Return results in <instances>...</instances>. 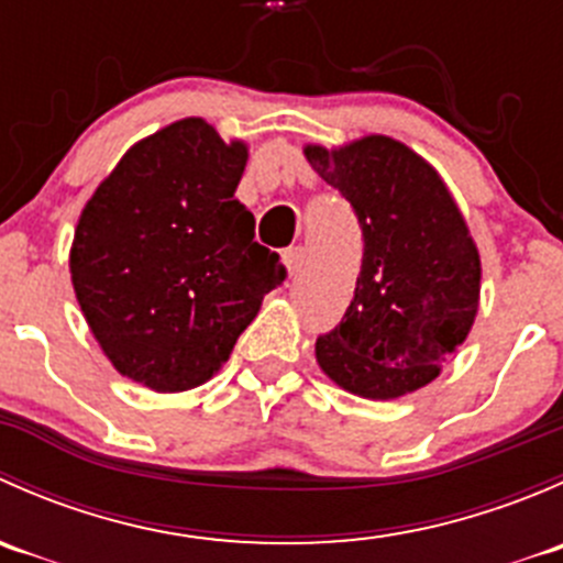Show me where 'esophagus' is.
Returning a JSON list of instances; mask_svg holds the SVG:
<instances>
[{"instance_id": "obj_1", "label": "esophagus", "mask_w": 563, "mask_h": 563, "mask_svg": "<svg viewBox=\"0 0 563 563\" xmlns=\"http://www.w3.org/2000/svg\"><path fill=\"white\" fill-rule=\"evenodd\" d=\"M283 264H286L288 275L297 277L299 272H302V266H305V250L302 247H288L286 253H283Z\"/></svg>"}]
</instances>
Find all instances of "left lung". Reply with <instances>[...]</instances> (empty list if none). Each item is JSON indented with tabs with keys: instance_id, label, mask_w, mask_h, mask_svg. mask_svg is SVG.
I'll list each match as a JSON object with an SVG mask.
<instances>
[{
	"instance_id": "left-lung-1",
	"label": "left lung",
	"mask_w": 563,
	"mask_h": 563,
	"mask_svg": "<svg viewBox=\"0 0 563 563\" xmlns=\"http://www.w3.org/2000/svg\"><path fill=\"white\" fill-rule=\"evenodd\" d=\"M316 174L354 207L365 253L343 321L316 340L338 387L391 400L439 376L479 310V250L444 179L389 135L323 150Z\"/></svg>"
}]
</instances>
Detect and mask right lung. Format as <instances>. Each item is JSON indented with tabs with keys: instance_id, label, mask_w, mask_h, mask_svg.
Listing matches in <instances>:
<instances>
[{
	"instance_id": "add662e5",
	"label": "right lung",
	"mask_w": 563,
	"mask_h": 563,
	"mask_svg": "<svg viewBox=\"0 0 563 563\" xmlns=\"http://www.w3.org/2000/svg\"><path fill=\"white\" fill-rule=\"evenodd\" d=\"M247 163L190 117L124 152L84 207L70 277L95 340L122 376L155 391L209 382L286 280L234 198Z\"/></svg>"
}]
</instances>
